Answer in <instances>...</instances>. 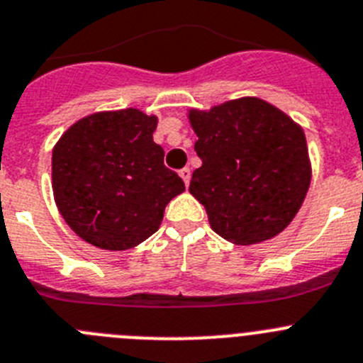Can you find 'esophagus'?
Instances as JSON below:
<instances>
[{"label": "esophagus", "mask_w": 363, "mask_h": 363, "mask_svg": "<svg viewBox=\"0 0 363 363\" xmlns=\"http://www.w3.org/2000/svg\"><path fill=\"white\" fill-rule=\"evenodd\" d=\"M179 175H181V179L184 181V184L188 186L189 184V179H191V170H189L188 166L186 168H182V170H179Z\"/></svg>", "instance_id": "34e87169"}]
</instances>
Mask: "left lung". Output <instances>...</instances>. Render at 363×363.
Listing matches in <instances>:
<instances>
[{
    "label": "left lung",
    "instance_id": "1",
    "mask_svg": "<svg viewBox=\"0 0 363 363\" xmlns=\"http://www.w3.org/2000/svg\"><path fill=\"white\" fill-rule=\"evenodd\" d=\"M202 166L189 193L208 213L216 235L252 245L279 235L303 206L311 181L306 138L299 123L256 96L189 109Z\"/></svg>",
    "mask_w": 363,
    "mask_h": 363
}]
</instances>
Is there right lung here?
<instances>
[{"mask_svg": "<svg viewBox=\"0 0 363 363\" xmlns=\"http://www.w3.org/2000/svg\"><path fill=\"white\" fill-rule=\"evenodd\" d=\"M157 116L140 109L101 111L71 125L52 154L53 199L82 240L127 250L154 235L166 204L184 182L154 143Z\"/></svg>", "mask_w": 363, "mask_h": 363, "instance_id": "obj_1", "label": "right lung"}]
</instances>
